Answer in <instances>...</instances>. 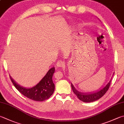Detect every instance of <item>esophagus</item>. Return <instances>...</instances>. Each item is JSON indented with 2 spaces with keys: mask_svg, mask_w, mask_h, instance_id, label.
<instances>
[{
  "mask_svg": "<svg viewBox=\"0 0 124 124\" xmlns=\"http://www.w3.org/2000/svg\"><path fill=\"white\" fill-rule=\"evenodd\" d=\"M57 66H58V67H60V68H62V69L64 68V67H65V62H62V61L58 62H57Z\"/></svg>",
  "mask_w": 124,
  "mask_h": 124,
  "instance_id": "esophagus-1",
  "label": "esophagus"
}]
</instances>
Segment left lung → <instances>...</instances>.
<instances>
[{
	"mask_svg": "<svg viewBox=\"0 0 124 124\" xmlns=\"http://www.w3.org/2000/svg\"><path fill=\"white\" fill-rule=\"evenodd\" d=\"M112 80V79H111ZM111 80L109 81V82L107 84V85L105 87L102 88L101 90L100 91H97V92H93V93H83L79 92L78 91H77L75 88L74 87L73 85L71 84V87L73 90V92H74L77 97H78L79 99H80L81 101L85 102H90L94 101L95 100H98L100 98H101L103 95L105 94L106 92L108 91V88L110 86L111 81Z\"/></svg>",
	"mask_w": 124,
	"mask_h": 124,
	"instance_id": "left-lung-1",
	"label": "left lung"
}]
</instances>
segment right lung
<instances>
[{"instance_id": "obj_1", "label": "right lung", "mask_w": 124, "mask_h": 124, "mask_svg": "<svg viewBox=\"0 0 124 124\" xmlns=\"http://www.w3.org/2000/svg\"><path fill=\"white\" fill-rule=\"evenodd\" d=\"M55 71L54 67L48 70L45 76L37 85L30 88H26L18 85L10 76L12 83L15 87L28 98L34 101H42L48 99L54 91V84L52 81V76Z\"/></svg>"}]
</instances>
